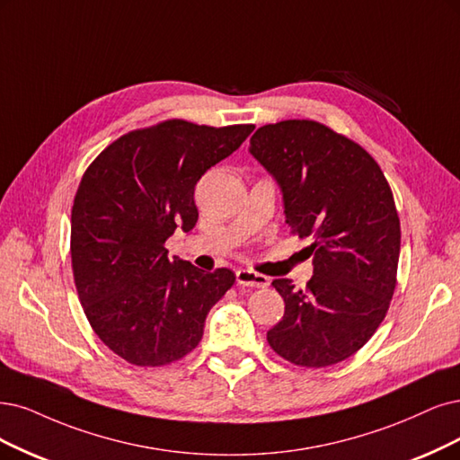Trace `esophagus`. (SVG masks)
Wrapping results in <instances>:
<instances>
[{"label": "esophagus", "mask_w": 460, "mask_h": 460, "mask_svg": "<svg viewBox=\"0 0 460 460\" xmlns=\"http://www.w3.org/2000/svg\"><path fill=\"white\" fill-rule=\"evenodd\" d=\"M236 282L246 288H267L269 286V277L256 273L252 269H239L236 270Z\"/></svg>", "instance_id": "1"}]
</instances>
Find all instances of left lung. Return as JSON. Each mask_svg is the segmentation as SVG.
Instances as JSON below:
<instances>
[{
    "label": "left lung",
    "mask_w": 460,
    "mask_h": 460,
    "mask_svg": "<svg viewBox=\"0 0 460 460\" xmlns=\"http://www.w3.org/2000/svg\"><path fill=\"white\" fill-rule=\"evenodd\" d=\"M250 153L279 181L292 234L313 239L307 288L273 280L284 316L267 341L301 367L343 362L377 332L394 296L402 231L393 190L360 144L311 119L260 127Z\"/></svg>",
    "instance_id": "obj_1"
}]
</instances>
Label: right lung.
Instances as JSON below:
<instances>
[{"mask_svg": "<svg viewBox=\"0 0 460 460\" xmlns=\"http://www.w3.org/2000/svg\"><path fill=\"white\" fill-rule=\"evenodd\" d=\"M252 130L166 119L123 134L84 170L72 207L74 280L91 328L128 364L181 360L234 284L229 269L170 260L164 243L195 227L197 181Z\"/></svg>", "mask_w": 460, "mask_h": 460, "instance_id": "obj_1", "label": "right lung"}]
</instances>
